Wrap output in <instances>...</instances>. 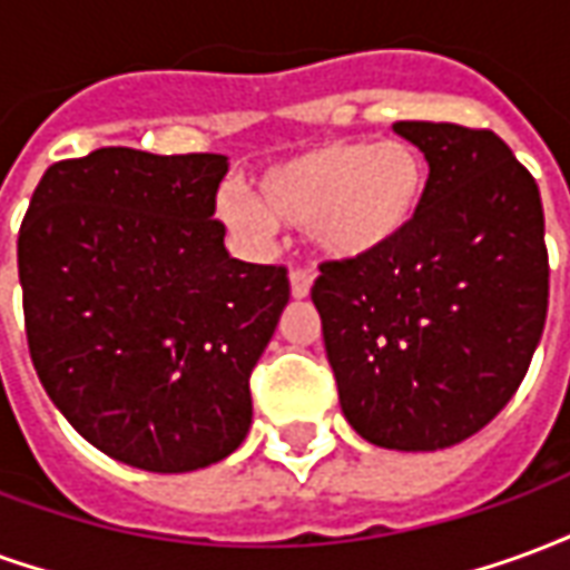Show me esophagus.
Masks as SVG:
<instances>
[{"instance_id": "1", "label": "esophagus", "mask_w": 570, "mask_h": 570, "mask_svg": "<svg viewBox=\"0 0 570 570\" xmlns=\"http://www.w3.org/2000/svg\"><path fill=\"white\" fill-rule=\"evenodd\" d=\"M311 284H314V277L311 272H289V296L293 298H308L311 296Z\"/></svg>"}]
</instances>
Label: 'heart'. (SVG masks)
Masks as SVG:
<instances>
[{
	"label": "heart",
	"instance_id": "1",
	"mask_svg": "<svg viewBox=\"0 0 570 570\" xmlns=\"http://www.w3.org/2000/svg\"><path fill=\"white\" fill-rule=\"evenodd\" d=\"M428 195V161L403 140H333L272 164L253 200L225 195L216 213L228 232L262 240L274 225L308 228L330 262L384 256L415 228Z\"/></svg>",
	"mask_w": 570,
	"mask_h": 570
}]
</instances>
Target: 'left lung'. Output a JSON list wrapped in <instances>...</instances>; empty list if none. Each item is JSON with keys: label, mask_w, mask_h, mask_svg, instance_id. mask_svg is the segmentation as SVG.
<instances>
[{"label": "left lung", "mask_w": 570, "mask_h": 570, "mask_svg": "<svg viewBox=\"0 0 570 570\" xmlns=\"http://www.w3.org/2000/svg\"><path fill=\"white\" fill-rule=\"evenodd\" d=\"M424 151L415 228L366 262H323L311 298L351 428L436 452L501 412L534 357L550 296L534 176L491 130L396 121Z\"/></svg>", "instance_id": "8db88e82"}]
</instances>
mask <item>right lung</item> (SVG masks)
<instances>
[{
	"label": "right lung",
	"mask_w": 570,
	"mask_h": 570,
	"mask_svg": "<svg viewBox=\"0 0 570 570\" xmlns=\"http://www.w3.org/2000/svg\"><path fill=\"white\" fill-rule=\"evenodd\" d=\"M225 155L109 146L51 164L18 235L32 366L94 449L149 473L223 461L286 268L232 259L213 219Z\"/></svg>",
	"instance_id": "add662e5"
}]
</instances>
